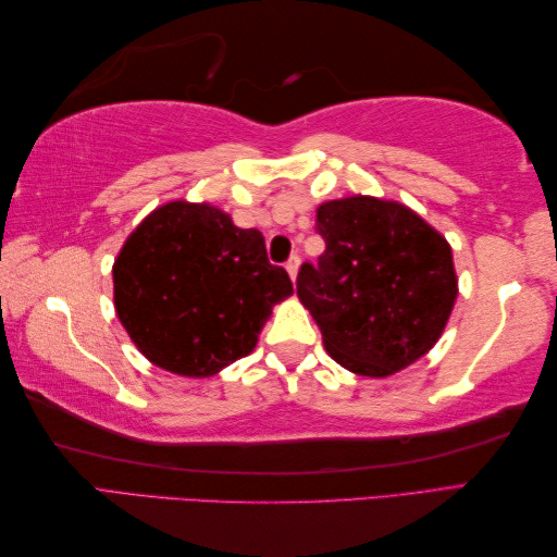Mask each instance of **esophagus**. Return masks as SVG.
Wrapping results in <instances>:
<instances>
[{
  "mask_svg": "<svg viewBox=\"0 0 557 557\" xmlns=\"http://www.w3.org/2000/svg\"><path fill=\"white\" fill-rule=\"evenodd\" d=\"M299 265H301V258L299 256H292L289 260H287V272H289V277L292 280H297V272H299Z\"/></svg>",
  "mask_w": 557,
  "mask_h": 557,
  "instance_id": "esophagus-1",
  "label": "esophagus"
}]
</instances>
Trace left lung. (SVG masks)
<instances>
[{
	"label": "left lung",
	"mask_w": 557,
	"mask_h": 557,
	"mask_svg": "<svg viewBox=\"0 0 557 557\" xmlns=\"http://www.w3.org/2000/svg\"><path fill=\"white\" fill-rule=\"evenodd\" d=\"M325 253L304 263L297 294L345 369L385 377L429 351L457 299L453 251L417 212L351 196L318 208Z\"/></svg>",
	"instance_id": "8db88e82"
}]
</instances>
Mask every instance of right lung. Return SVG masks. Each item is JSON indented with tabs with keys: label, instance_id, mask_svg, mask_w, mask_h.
<instances>
[{
	"label": "right lung",
	"instance_id": "obj_1",
	"mask_svg": "<svg viewBox=\"0 0 557 557\" xmlns=\"http://www.w3.org/2000/svg\"><path fill=\"white\" fill-rule=\"evenodd\" d=\"M114 306L128 337L164 371L208 377L251 354L270 309L294 292L258 230L212 206L168 203L114 260Z\"/></svg>",
	"mask_w": 557,
	"mask_h": 557
}]
</instances>
